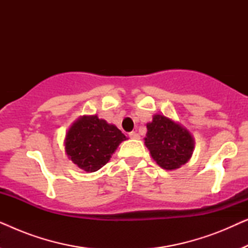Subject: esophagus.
I'll list each match as a JSON object with an SVG mask.
<instances>
[{"instance_id":"esophagus-1","label":"esophagus","mask_w":248,"mask_h":248,"mask_svg":"<svg viewBox=\"0 0 248 248\" xmlns=\"http://www.w3.org/2000/svg\"><path fill=\"white\" fill-rule=\"evenodd\" d=\"M128 135H130V138L133 139V140H139V139H140V135H139L137 132H131Z\"/></svg>"}]
</instances>
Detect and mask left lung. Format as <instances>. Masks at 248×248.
<instances>
[{"mask_svg":"<svg viewBox=\"0 0 248 248\" xmlns=\"http://www.w3.org/2000/svg\"><path fill=\"white\" fill-rule=\"evenodd\" d=\"M144 144L152 159L166 170L181 168L191 159L195 148L191 132L162 114H155L147 124Z\"/></svg>","mask_w":248,"mask_h":248,"instance_id":"1","label":"left lung"}]
</instances>
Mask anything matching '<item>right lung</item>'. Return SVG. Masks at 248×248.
Segmentation results:
<instances>
[{
    "mask_svg": "<svg viewBox=\"0 0 248 248\" xmlns=\"http://www.w3.org/2000/svg\"><path fill=\"white\" fill-rule=\"evenodd\" d=\"M126 137L114 124L97 115H83L71 125L64 147L71 161L87 172H93L109 161Z\"/></svg>",
    "mask_w": 248,
    "mask_h": 248,
    "instance_id": "1",
    "label": "right lung"
}]
</instances>
